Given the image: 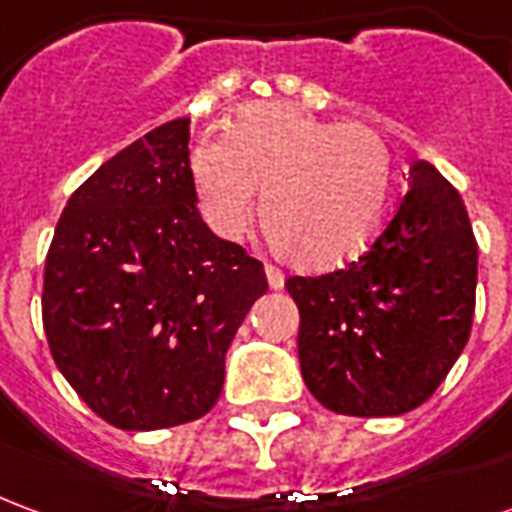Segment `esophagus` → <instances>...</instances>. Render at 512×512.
I'll return each instance as SVG.
<instances>
[{
    "mask_svg": "<svg viewBox=\"0 0 512 512\" xmlns=\"http://www.w3.org/2000/svg\"><path fill=\"white\" fill-rule=\"evenodd\" d=\"M266 279H268V288L271 290H279L282 285H285V274H282L277 266H268V263H266Z\"/></svg>",
    "mask_w": 512,
    "mask_h": 512,
    "instance_id": "esophagus-1",
    "label": "esophagus"
}]
</instances>
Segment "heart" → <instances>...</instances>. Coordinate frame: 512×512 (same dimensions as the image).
<instances>
[{"label": "heart", "mask_w": 512, "mask_h": 512, "mask_svg": "<svg viewBox=\"0 0 512 512\" xmlns=\"http://www.w3.org/2000/svg\"><path fill=\"white\" fill-rule=\"evenodd\" d=\"M191 186L213 233L238 241L260 216L268 241L310 271L356 257L381 230L395 161L384 136L356 123H329L293 106L257 104L202 142L189 158Z\"/></svg>", "instance_id": "obj_1"}]
</instances>
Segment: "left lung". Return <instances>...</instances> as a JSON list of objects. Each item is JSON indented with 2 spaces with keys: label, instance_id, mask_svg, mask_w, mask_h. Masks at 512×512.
I'll use <instances>...</instances> for the list:
<instances>
[{
  "label": "left lung",
  "instance_id": "1",
  "mask_svg": "<svg viewBox=\"0 0 512 512\" xmlns=\"http://www.w3.org/2000/svg\"><path fill=\"white\" fill-rule=\"evenodd\" d=\"M299 362L318 403L348 417L422 406L472 332L477 241L461 194L428 161L365 255L321 277H290Z\"/></svg>",
  "mask_w": 512,
  "mask_h": 512
}]
</instances>
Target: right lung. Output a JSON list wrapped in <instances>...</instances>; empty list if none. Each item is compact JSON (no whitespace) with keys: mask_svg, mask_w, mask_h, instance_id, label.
Wrapping results in <instances>:
<instances>
[{"mask_svg":"<svg viewBox=\"0 0 512 512\" xmlns=\"http://www.w3.org/2000/svg\"><path fill=\"white\" fill-rule=\"evenodd\" d=\"M266 290L263 263L202 222L178 117L71 194L46 255L43 329L98 417L172 428L219 400L227 348Z\"/></svg>","mask_w":512,"mask_h":512,"instance_id":"add662e5","label":"right lung"}]
</instances>
